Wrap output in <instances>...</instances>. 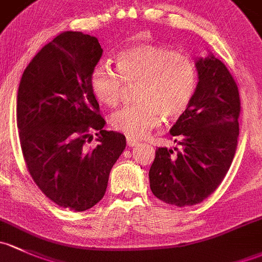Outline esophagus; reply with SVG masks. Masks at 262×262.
Wrapping results in <instances>:
<instances>
[{
  "mask_svg": "<svg viewBox=\"0 0 262 262\" xmlns=\"http://www.w3.org/2000/svg\"><path fill=\"white\" fill-rule=\"evenodd\" d=\"M137 144H139V141H137V140L131 139V137H127V145H128V146L134 147V146H136Z\"/></svg>",
  "mask_w": 262,
  "mask_h": 262,
  "instance_id": "1",
  "label": "esophagus"
}]
</instances>
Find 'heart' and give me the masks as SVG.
<instances>
[{
  "mask_svg": "<svg viewBox=\"0 0 262 262\" xmlns=\"http://www.w3.org/2000/svg\"><path fill=\"white\" fill-rule=\"evenodd\" d=\"M115 72L97 64L91 72V90L99 102L115 107L126 84H136L137 104L112 113L111 126L132 139H141L161 122L179 117L189 106L196 87V68L189 56L159 45H135L116 55Z\"/></svg>",
  "mask_w": 262,
  "mask_h": 262,
  "instance_id": "1",
  "label": "heart"
}]
</instances>
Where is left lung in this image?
<instances>
[{"instance_id": "left-lung-1", "label": "left lung", "mask_w": 262, "mask_h": 262, "mask_svg": "<svg viewBox=\"0 0 262 262\" xmlns=\"http://www.w3.org/2000/svg\"><path fill=\"white\" fill-rule=\"evenodd\" d=\"M198 84L189 106L170 128L180 149H156L149 171L154 195L178 207L209 196L230 169L238 139V88L212 53L195 60Z\"/></svg>"}]
</instances>
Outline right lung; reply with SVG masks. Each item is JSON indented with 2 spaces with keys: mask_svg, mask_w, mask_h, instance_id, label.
I'll list each match as a JSON object with an SVG mask.
<instances>
[{
  "mask_svg": "<svg viewBox=\"0 0 262 262\" xmlns=\"http://www.w3.org/2000/svg\"><path fill=\"white\" fill-rule=\"evenodd\" d=\"M103 49L80 31H64L24 71L17 128L24 159L40 190L63 208L83 212L106 193L110 171L126 147L120 132L103 130L91 72ZM96 132L99 142L85 146Z\"/></svg>",
  "mask_w": 262,
  "mask_h": 262,
  "instance_id": "obj_1",
  "label": "right lung"
}]
</instances>
